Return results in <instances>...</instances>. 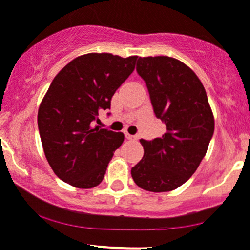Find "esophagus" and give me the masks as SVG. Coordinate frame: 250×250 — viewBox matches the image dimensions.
Instances as JSON below:
<instances>
[{
	"label": "esophagus",
	"instance_id": "1",
	"mask_svg": "<svg viewBox=\"0 0 250 250\" xmlns=\"http://www.w3.org/2000/svg\"><path fill=\"white\" fill-rule=\"evenodd\" d=\"M125 139H127V140H132V141H135L136 140V136L130 135V134H128V133H125Z\"/></svg>",
	"mask_w": 250,
	"mask_h": 250
}]
</instances>
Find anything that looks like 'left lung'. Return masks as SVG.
Here are the masks:
<instances>
[{
  "instance_id": "8db88e82",
  "label": "left lung",
  "mask_w": 250,
  "mask_h": 250,
  "mask_svg": "<svg viewBox=\"0 0 250 250\" xmlns=\"http://www.w3.org/2000/svg\"><path fill=\"white\" fill-rule=\"evenodd\" d=\"M136 72L167 130L162 138L141 139L144 157L132 167V177L145 190H173L187 182L206 154L214 132L213 114L200 79L183 62L139 57Z\"/></svg>"
}]
</instances>
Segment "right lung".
I'll return each mask as SVG.
<instances>
[{"mask_svg": "<svg viewBox=\"0 0 250 250\" xmlns=\"http://www.w3.org/2000/svg\"><path fill=\"white\" fill-rule=\"evenodd\" d=\"M138 56L86 54L54 78L38 110V129L50 167L63 182L88 189L103 181L123 133L102 129L99 112L133 73Z\"/></svg>", "mask_w": 250, "mask_h": 250, "instance_id": "add662e5", "label": "right lung"}]
</instances>
